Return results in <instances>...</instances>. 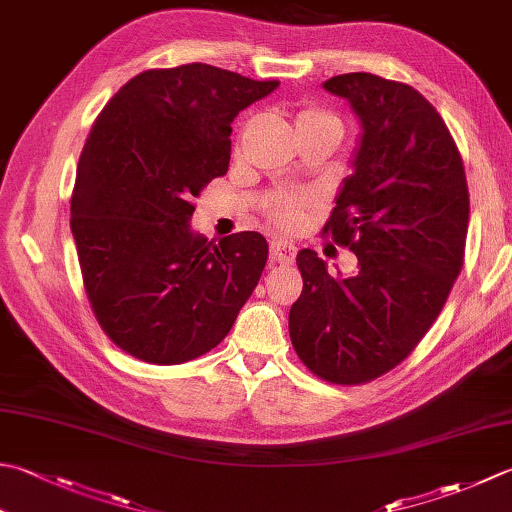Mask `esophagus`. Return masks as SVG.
<instances>
[{
	"label": "esophagus",
	"mask_w": 512,
	"mask_h": 512,
	"mask_svg": "<svg viewBox=\"0 0 512 512\" xmlns=\"http://www.w3.org/2000/svg\"><path fill=\"white\" fill-rule=\"evenodd\" d=\"M297 255V246L293 242H284V239H275L273 244H270V257L275 259L279 264H288L293 262Z\"/></svg>",
	"instance_id": "34e87169"
}]
</instances>
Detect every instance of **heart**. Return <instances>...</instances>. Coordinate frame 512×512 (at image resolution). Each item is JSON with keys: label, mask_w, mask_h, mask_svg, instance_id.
<instances>
[{"label": "heart", "mask_w": 512, "mask_h": 512, "mask_svg": "<svg viewBox=\"0 0 512 512\" xmlns=\"http://www.w3.org/2000/svg\"><path fill=\"white\" fill-rule=\"evenodd\" d=\"M310 119H333L330 115L322 113V110H304L302 115L297 117V124L310 122ZM270 222L284 230H295L306 222V204L299 202V199H282V202H275L268 210Z\"/></svg>", "instance_id": "b5f03b06"}]
</instances>
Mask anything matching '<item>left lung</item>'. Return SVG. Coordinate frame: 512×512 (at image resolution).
I'll return each instance as SVG.
<instances>
[{"mask_svg": "<svg viewBox=\"0 0 512 512\" xmlns=\"http://www.w3.org/2000/svg\"><path fill=\"white\" fill-rule=\"evenodd\" d=\"M324 88L362 122L353 175L324 226L357 270L333 277L315 250H299L304 288L288 333L308 370L353 386L404 362L433 326L464 264L470 204L462 155L422 93L370 73Z\"/></svg>", "mask_w": 512, "mask_h": 512, "instance_id": "obj_1", "label": "left lung"}]
</instances>
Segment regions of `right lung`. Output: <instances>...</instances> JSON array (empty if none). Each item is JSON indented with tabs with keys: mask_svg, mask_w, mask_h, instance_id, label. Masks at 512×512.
I'll return each mask as SVG.
<instances>
[{
	"mask_svg": "<svg viewBox=\"0 0 512 512\" xmlns=\"http://www.w3.org/2000/svg\"><path fill=\"white\" fill-rule=\"evenodd\" d=\"M208 64L144 70L110 97L79 157L70 197L88 302L110 342L157 366L215 348L262 277L266 239L208 242L195 197L226 175L239 110L273 93Z\"/></svg>",
	"mask_w": 512,
	"mask_h": 512,
	"instance_id": "obj_1",
	"label": "right lung"
}]
</instances>
